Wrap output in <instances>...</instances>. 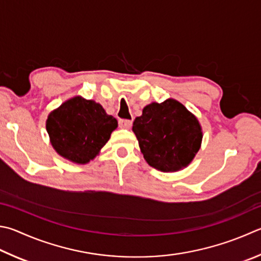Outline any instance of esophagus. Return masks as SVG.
Returning a JSON list of instances; mask_svg holds the SVG:
<instances>
[{"label":"esophagus","instance_id":"obj_1","mask_svg":"<svg viewBox=\"0 0 261 261\" xmlns=\"http://www.w3.org/2000/svg\"><path fill=\"white\" fill-rule=\"evenodd\" d=\"M132 122L129 120H120L118 121V125H120L121 129H130Z\"/></svg>","mask_w":261,"mask_h":261}]
</instances>
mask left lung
<instances>
[{"instance_id": "obj_1", "label": "left lung", "mask_w": 261, "mask_h": 261, "mask_svg": "<svg viewBox=\"0 0 261 261\" xmlns=\"http://www.w3.org/2000/svg\"><path fill=\"white\" fill-rule=\"evenodd\" d=\"M132 131L146 162L162 172L188 167L203 138L197 117L172 98L145 106L143 114L134 121Z\"/></svg>"}]
</instances>
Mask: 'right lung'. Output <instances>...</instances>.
Returning a JSON list of instances; mask_svg holds the SVG:
<instances>
[{"label":"right lung","instance_id":"add662e5","mask_svg":"<svg viewBox=\"0 0 261 261\" xmlns=\"http://www.w3.org/2000/svg\"><path fill=\"white\" fill-rule=\"evenodd\" d=\"M45 126L52 147L61 158L87 164L110 140L117 120L100 103L75 96L50 113Z\"/></svg>","mask_w":261,"mask_h":261}]
</instances>
